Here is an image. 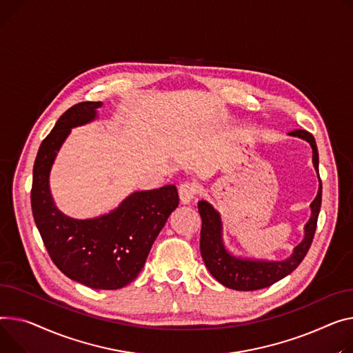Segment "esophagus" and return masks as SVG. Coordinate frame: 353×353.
I'll return each instance as SVG.
<instances>
[{
	"mask_svg": "<svg viewBox=\"0 0 353 353\" xmlns=\"http://www.w3.org/2000/svg\"><path fill=\"white\" fill-rule=\"evenodd\" d=\"M196 193H197L196 185L190 181H185V183L180 184V187H179V196H180V201L183 204H190L193 201Z\"/></svg>",
	"mask_w": 353,
	"mask_h": 353,
	"instance_id": "34e87169",
	"label": "esophagus"
}]
</instances>
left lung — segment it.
Segmentation results:
<instances>
[{
	"label": "left lung",
	"instance_id": "left-lung-1",
	"mask_svg": "<svg viewBox=\"0 0 353 353\" xmlns=\"http://www.w3.org/2000/svg\"><path fill=\"white\" fill-rule=\"evenodd\" d=\"M290 134L307 140L311 145L312 163L318 173L319 156L314 136L310 132L301 129L294 130ZM321 201L322 183L319 179V190L315 200L311 203V219L305 224L303 240L294 248L292 255L283 261L247 260V258L231 255L223 243V223L219 211L204 200L199 201V213L201 217L200 251L207 270L220 284L237 291H255L275 284L276 281L291 274L307 255L315 236Z\"/></svg>",
	"mask_w": 353,
	"mask_h": 353
}]
</instances>
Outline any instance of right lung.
Instances as JSON below:
<instances>
[{
  "label": "right lung",
  "mask_w": 353,
  "mask_h": 353,
  "mask_svg": "<svg viewBox=\"0 0 353 353\" xmlns=\"http://www.w3.org/2000/svg\"><path fill=\"white\" fill-rule=\"evenodd\" d=\"M102 102L69 108L39 146L32 172L31 207L54 264L68 278L93 290H119L143 270L150 248L179 205L176 185L136 192L97 219L75 220L54 204L50 172L70 129L92 122Z\"/></svg>",
  "instance_id": "1"
}]
</instances>
